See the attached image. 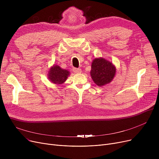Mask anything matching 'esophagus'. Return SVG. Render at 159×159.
<instances>
[{
    "mask_svg": "<svg viewBox=\"0 0 159 159\" xmlns=\"http://www.w3.org/2000/svg\"><path fill=\"white\" fill-rule=\"evenodd\" d=\"M73 72H75V73H80L82 72L81 69H80V68H73Z\"/></svg>",
    "mask_w": 159,
    "mask_h": 159,
    "instance_id": "1",
    "label": "esophagus"
}]
</instances>
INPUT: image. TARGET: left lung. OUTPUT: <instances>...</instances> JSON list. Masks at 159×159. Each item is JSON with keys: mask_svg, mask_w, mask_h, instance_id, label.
<instances>
[{"mask_svg": "<svg viewBox=\"0 0 159 159\" xmlns=\"http://www.w3.org/2000/svg\"><path fill=\"white\" fill-rule=\"evenodd\" d=\"M114 65L102 58H95L91 64V78L97 86H102L110 83L115 75Z\"/></svg>", "mask_w": 159, "mask_h": 159, "instance_id": "obj_1", "label": "left lung"}]
</instances>
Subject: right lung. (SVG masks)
Here are the masks:
<instances>
[{"label":"right lung","mask_w":159,"mask_h":159,"mask_svg":"<svg viewBox=\"0 0 159 159\" xmlns=\"http://www.w3.org/2000/svg\"><path fill=\"white\" fill-rule=\"evenodd\" d=\"M69 75L68 70H63L58 66H53L49 71L48 77L54 84H61L66 80Z\"/></svg>","instance_id":"obj_1"}]
</instances>
